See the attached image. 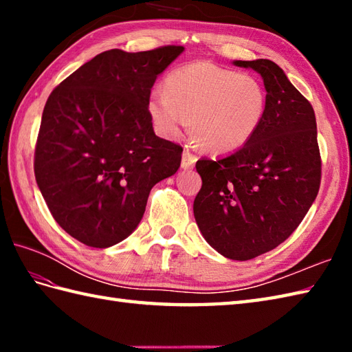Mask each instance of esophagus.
I'll return each instance as SVG.
<instances>
[{
  "label": "esophagus",
  "instance_id": "34e87169",
  "mask_svg": "<svg viewBox=\"0 0 352 352\" xmlns=\"http://www.w3.org/2000/svg\"><path fill=\"white\" fill-rule=\"evenodd\" d=\"M197 162V155L193 154L189 148H186L183 151V160H182V168L183 169H192L195 166Z\"/></svg>",
  "mask_w": 352,
  "mask_h": 352
}]
</instances>
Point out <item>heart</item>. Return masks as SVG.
Wrapping results in <instances>:
<instances>
[{"label":"heart","instance_id":"heart-1","mask_svg":"<svg viewBox=\"0 0 352 352\" xmlns=\"http://www.w3.org/2000/svg\"><path fill=\"white\" fill-rule=\"evenodd\" d=\"M266 89L251 74L207 62H193L168 74L163 92L148 98L155 133L177 139L190 119V131L212 153H230L248 144L266 113Z\"/></svg>","mask_w":352,"mask_h":352}]
</instances>
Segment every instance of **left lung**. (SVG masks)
<instances>
[{"instance_id":"1","label":"left lung","mask_w":352,"mask_h":352,"mask_svg":"<svg viewBox=\"0 0 352 352\" xmlns=\"http://www.w3.org/2000/svg\"><path fill=\"white\" fill-rule=\"evenodd\" d=\"M258 72L266 113L248 144L218 160L201 159L193 214L208 245L231 260H250L294 233L316 199L320 154L311 104L278 65L236 60Z\"/></svg>"}]
</instances>
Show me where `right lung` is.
Returning a JSON list of instances; mask_svg holds the SVG:
<instances>
[{"label":"right lung","mask_w":352,"mask_h":352,"mask_svg":"<svg viewBox=\"0 0 352 352\" xmlns=\"http://www.w3.org/2000/svg\"><path fill=\"white\" fill-rule=\"evenodd\" d=\"M184 51L109 50L63 80L45 104L34 175L52 218L94 248L129 237L153 186L180 168L183 148L155 136L148 98Z\"/></svg>","instance_id":"obj_1"}]
</instances>
